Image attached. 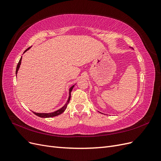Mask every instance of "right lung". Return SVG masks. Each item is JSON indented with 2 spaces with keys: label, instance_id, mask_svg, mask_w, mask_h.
Segmentation results:
<instances>
[{
  "label": "right lung",
  "instance_id": "right-lung-1",
  "mask_svg": "<svg viewBox=\"0 0 161 161\" xmlns=\"http://www.w3.org/2000/svg\"><path fill=\"white\" fill-rule=\"evenodd\" d=\"M30 47H29V48H27V50H25V51L24 52V53H25V52H27L28 50H30ZM21 60H22V56H21V59L19 60V62L18 64H17V66L16 75H17V72H18V70H19V67H20V65H21ZM75 85H72V86L70 87V88L69 89V99H68V100H67V101H66V103H65V105H64V106H63L62 108L59 109L57 110V111L52 112V113H48V114H47V113H36V112H34V111H33V113L34 114H35V115H36L37 116L40 117V118H52V117H55V116L60 115L61 114H62L63 112H64V111H65V109H66V108H67L68 104L69 103V101H70V96H71V91H72V89L74 88Z\"/></svg>",
  "mask_w": 161,
  "mask_h": 161
}]
</instances>
